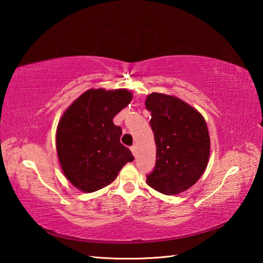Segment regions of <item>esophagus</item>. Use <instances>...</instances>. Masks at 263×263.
Instances as JSON below:
<instances>
[{"mask_svg": "<svg viewBox=\"0 0 263 263\" xmlns=\"http://www.w3.org/2000/svg\"><path fill=\"white\" fill-rule=\"evenodd\" d=\"M131 152L133 154V156H137V147L136 146H132L131 147Z\"/></svg>", "mask_w": 263, "mask_h": 263, "instance_id": "obj_1", "label": "esophagus"}]
</instances>
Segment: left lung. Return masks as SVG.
I'll use <instances>...</instances> for the list:
<instances>
[{"label": "left lung", "mask_w": 263, "mask_h": 263, "mask_svg": "<svg viewBox=\"0 0 263 263\" xmlns=\"http://www.w3.org/2000/svg\"><path fill=\"white\" fill-rule=\"evenodd\" d=\"M152 113L156 166L147 184L167 195L191 187L203 174L210 154L205 121L197 109L168 95L153 92L146 99Z\"/></svg>", "instance_id": "1"}]
</instances>
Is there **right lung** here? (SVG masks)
I'll list each match as a JSON object with an SVG mask.
<instances>
[{"mask_svg":"<svg viewBox=\"0 0 263 263\" xmlns=\"http://www.w3.org/2000/svg\"><path fill=\"white\" fill-rule=\"evenodd\" d=\"M132 93L126 89H90L65 110L57 132V150L66 178L90 193L107 186L135 157L120 142L121 126L114 116L126 107Z\"/></svg>","mask_w":263,"mask_h":263,"instance_id":"right-lung-1","label":"right lung"}]
</instances>
